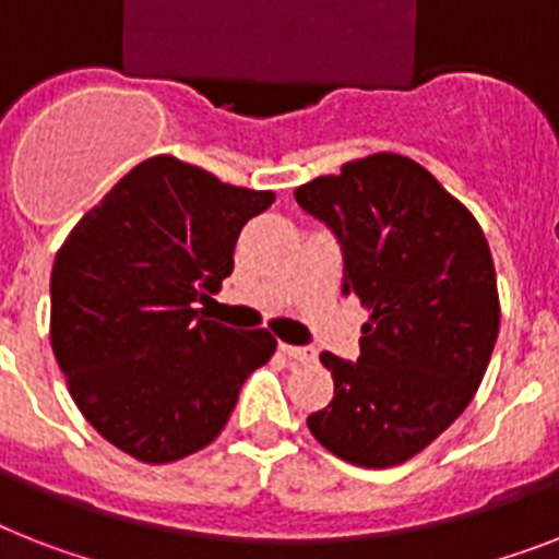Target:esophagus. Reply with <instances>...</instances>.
I'll list each match as a JSON object with an SVG mask.
<instances>
[{"label": "esophagus", "instance_id": "obj_1", "mask_svg": "<svg viewBox=\"0 0 559 559\" xmlns=\"http://www.w3.org/2000/svg\"><path fill=\"white\" fill-rule=\"evenodd\" d=\"M281 353L293 361H301V365H310L316 361V347H295V344H281Z\"/></svg>", "mask_w": 559, "mask_h": 559}]
</instances>
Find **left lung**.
I'll use <instances>...</instances> for the list:
<instances>
[{
    "mask_svg": "<svg viewBox=\"0 0 559 559\" xmlns=\"http://www.w3.org/2000/svg\"><path fill=\"white\" fill-rule=\"evenodd\" d=\"M342 243L344 293L370 312L361 356L321 353L333 402L307 416L338 460L393 468L471 405L500 333L483 226L425 166L379 152L295 189Z\"/></svg>",
    "mask_w": 559,
    "mask_h": 559,
    "instance_id": "1",
    "label": "left lung"
}]
</instances>
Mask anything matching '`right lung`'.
Here are the masks:
<instances>
[{"label":"right lung","mask_w":559,"mask_h":559,"mask_svg":"<svg viewBox=\"0 0 559 559\" xmlns=\"http://www.w3.org/2000/svg\"><path fill=\"white\" fill-rule=\"evenodd\" d=\"M275 194L157 154L88 209L51 270V347L99 437L146 465L198 453L224 430L270 330L217 324L194 301L235 266V240Z\"/></svg>","instance_id":"right-lung-1"}]
</instances>
